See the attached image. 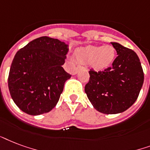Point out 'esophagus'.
Instances as JSON below:
<instances>
[{"instance_id":"obj_1","label":"esophagus","mask_w":150,"mask_h":150,"mask_svg":"<svg viewBox=\"0 0 150 150\" xmlns=\"http://www.w3.org/2000/svg\"><path fill=\"white\" fill-rule=\"evenodd\" d=\"M81 69V67H76V69H75V70H74V74H76V73L78 72L79 69Z\"/></svg>"}]
</instances>
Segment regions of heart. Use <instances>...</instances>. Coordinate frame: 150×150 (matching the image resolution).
<instances>
[{
    "instance_id": "obj_1",
    "label": "heart",
    "mask_w": 150,
    "mask_h": 150,
    "mask_svg": "<svg viewBox=\"0 0 150 150\" xmlns=\"http://www.w3.org/2000/svg\"><path fill=\"white\" fill-rule=\"evenodd\" d=\"M114 48L110 45L103 47L88 46L76 52V58L83 64H91L96 69H103L112 62Z\"/></svg>"
}]
</instances>
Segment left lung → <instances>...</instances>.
Masks as SVG:
<instances>
[{
    "label": "left lung",
    "instance_id": "1",
    "mask_svg": "<svg viewBox=\"0 0 150 150\" xmlns=\"http://www.w3.org/2000/svg\"><path fill=\"white\" fill-rule=\"evenodd\" d=\"M117 56L111 67L103 71L89 70L85 93L94 108L105 114L122 112L139 97L144 73L137 54L118 43L112 42Z\"/></svg>",
    "mask_w": 150,
    "mask_h": 150
}]
</instances>
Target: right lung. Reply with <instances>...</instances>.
Returning a JSON list of instances; mask_svg holds the SVG:
<instances>
[{"mask_svg": "<svg viewBox=\"0 0 150 150\" xmlns=\"http://www.w3.org/2000/svg\"><path fill=\"white\" fill-rule=\"evenodd\" d=\"M68 45L40 37L17 52L9 71L8 88L16 105L25 113L40 115L56 105L71 75L62 68Z\"/></svg>", "mask_w": 150, "mask_h": 150, "instance_id": "right-lung-1", "label": "right lung"}]
</instances>
